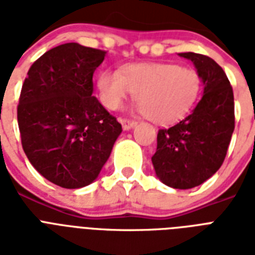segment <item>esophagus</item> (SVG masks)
<instances>
[{
	"instance_id": "34e87169",
	"label": "esophagus",
	"mask_w": 255,
	"mask_h": 255,
	"mask_svg": "<svg viewBox=\"0 0 255 255\" xmlns=\"http://www.w3.org/2000/svg\"><path fill=\"white\" fill-rule=\"evenodd\" d=\"M120 123L123 126V129L124 131H128V129H131L133 128L137 124L136 120H131V119H120Z\"/></svg>"
}]
</instances>
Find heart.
Returning a JSON list of instances; mask_svg holds the SVG:
<instances>
[{
  "label": "heart",
  "instance_id": "heart-1",
  "mask_svg": "<svg viewBox=\"0 0 255 255\" xmlns=\"http://www.w3.org/2000/svg\"><path fill=\"white\" fill-rule=\"evenodd\" d=\"M102 103L118 110L135 92L139 110L157 124H173L189 114L201 95L202 79L193 67L178 63H131L106 70L98 78Z\"/></svg>",
  "mask_w": 255,
  "mask_h": 255
}]
</instances>
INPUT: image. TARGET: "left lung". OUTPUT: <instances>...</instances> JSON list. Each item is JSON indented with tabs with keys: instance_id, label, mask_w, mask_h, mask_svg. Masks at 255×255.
<instances>
[{
	"instance_id": "obj_1",
	"label": "left lung",
	"mask_w": 255,
	"mask_h": 255,
	"mask_svg": "<svg viewBox=\"0 0 255 255\" xmlns=\"http://www.w3.org/2000/svg\"><path fill=\"white\" fill-rule=\"evenodd\" d=\"M201 75L204 95L180 123L157 132L152 164L157 177L176 189H190L212 177L224 163L234 131L233 88L212 58L180 53Z\"/></svg>"
}]
</instances>
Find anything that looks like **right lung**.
<instances>
[{
  "label": "right lung",
  "mask_w": 255,
  "mask_h": 255,
  "mask_svg": "<svg viewBox=\"0 0 255 255\" xmlns=\"http://www.w3.org/2000/svg\"><path fill=\"white\" fill-rule=\"evenodd\" d=\"M106 54L74 42L57 46L34 62L22 85V148L31 165L62 188L91 184L122 132L115 116L92 96V77Z\"/></svg>",
  "instance_id": "obj_1"
}]
</instances>
